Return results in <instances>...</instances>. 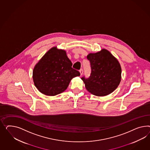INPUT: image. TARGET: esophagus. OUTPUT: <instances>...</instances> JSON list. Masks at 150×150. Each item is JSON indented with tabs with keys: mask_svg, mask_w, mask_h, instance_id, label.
Listing matches in <instances>:
<instances>
[{
	"mask_svg": "<svg viewBox=\"0 0 150 150\" xmlns=\"http://www.w3.org/2000/svg\"><path fill=\"white\" fill-rule=\"evenodd\" d=\"M79 71H80V75H82V74H83V69H81L80 70H79Z\"/></svg>",
	"mask_w": 150,
	"mask_h": 150,
	"instance_id": "obj_1",
	"label": "esophagus"
}]
</instances>
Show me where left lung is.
Instances as JSON below:
<instances>
[{
    "label": "left lung",
    "instance_id": "left-lung-1",
    "mask_svg": "<svg viewBox=\"0 0 150 150\" xmlns=\"http://www.w3.org/2000/svg\"><path fill=\"white\" fill-rule=\"evenodd\" d=\"M91 73L88 79H81L86 89L96 96H105L117 88L121 80V67L117 59L106 49L87 56Z\"/></svg>",
    "mask_w": 150,
    "mask_h": 150
}]
</instances>
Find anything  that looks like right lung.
I'll return each instance as SVG.
<instances>
[{
    "instance_id": "obj_1",
    "label": "right lung",
    "mask_w": 150,
    "mask_h": 150,
    "mask_svg": "<svg viewBox=\"0 0 150 150\" xmlns=\"http://www.w3.org/2000/svg\"><path fill=\"white\" fill-rule=\"evenodd\" d=\"M72 65L65 50L57 47L49 50L33 69V79L37 89L49 96L64 92L71 79L80 75Z\"/></svg>"
}]
</instances>
